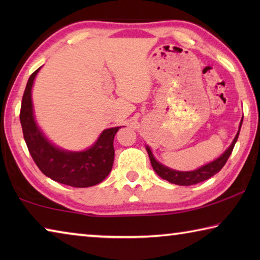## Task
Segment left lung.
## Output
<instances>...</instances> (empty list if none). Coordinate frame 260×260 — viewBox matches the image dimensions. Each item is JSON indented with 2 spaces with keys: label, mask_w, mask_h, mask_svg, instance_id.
<instances>
[{
  "label": "left lung",
  "mask_w": 260,
  "mask_h": 260,
  "mask_svg": "<svg viewBox=\"0 0 260 260\" xmlns=\"http://www.w3.org/2000/svg\"><path fill=\"white\" fill-rule=\"evenodd\" d=\"M242 121H243V117H242V119L240 121L239 131H237L234 140H233L231 146L226 149L225 152L221 153V155H220L217 159H214L213 161H210V162H208V164L201 166V167H199V169H196L193 171H187V172H184V171H177V170L170 169V167L162 165L161 162L158 161L156 158L153 157L150 147L146 146V149L148 151L149 158H150L153 171H155V172L159 175L161 179L167 180V181L171 183L179 184V186H191V184L200 183L202 181H205V180L210 179L211 177H213L214 174H217L219 171L222 169L223 165L226 164L227 159L230 158L233 149H234L237 138H239Z\"/></svg>",
  "instance_id": "obj_1"
}]
</instances>
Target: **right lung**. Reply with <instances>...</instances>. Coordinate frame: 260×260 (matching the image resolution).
<instances>
[{
    "instance_id": "right-lung-1",
    "label": "right lung",
    "mask_w": 260,
    "mask_h": 260,
    "mask_svg": "<svg viewBox=\"0 0 260 260\" xmlns=\"http://www.w3.org/2000/svg\"><path fill=\"white\" fill-rule=\"evenodd\" d=\"M40 69L28 79L19 116L30 156L41 172L54 181L77 188L91 187L102 182L112 170L113 139L120 127L104 129L93 146L86 150L70 151L55 146L39 127L34 117L32 87Z\"/></svg>"
}]
</instances>
